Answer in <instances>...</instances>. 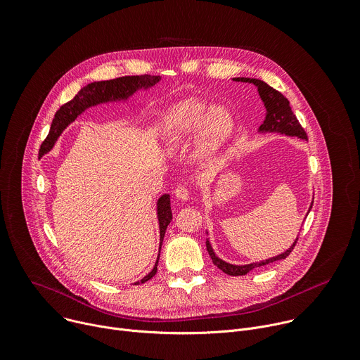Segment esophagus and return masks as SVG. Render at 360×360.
I'll return each instance as SVG.
<instances>
[{"instance_id":"34e87169","label":"esophagus","mask_w":360,"mask_h":360,"mask_svg":"<svg viewBox=\"0 0 360 360\" xmlns=\"http://www.w3.org/2000/svg\"><path fill=\"white\" fill-rule=\"evenodd\" d=\"M174 195L181 200V201H186L190 198V190L186 187V186H177V188L174 190Z\"/></svg>"}]
</instances>
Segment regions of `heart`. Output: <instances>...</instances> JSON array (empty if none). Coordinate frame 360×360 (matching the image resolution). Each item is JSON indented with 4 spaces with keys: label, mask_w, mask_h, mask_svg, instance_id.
I'll use <instances>...</instances> for the list:
<instances>
[{
    "label": "heart",
    "mask_w": 360,
    "mask_h": 360,
    "mask_svg": "<svg viewBox=\"0 0 360 360\" xmlns=\"http://www.w3.org/2000/svg\"><path fill=\"white\" fill-rule=\"evenodd\" d=\"M197 137L195 155L208 160L217 155L233 131V117L224 108H214L205 102L190 99L172 108L162 120V134L172 150L183 149Z\"/></svg>",
    "instance_id": "obj_1"
}]
</instances>
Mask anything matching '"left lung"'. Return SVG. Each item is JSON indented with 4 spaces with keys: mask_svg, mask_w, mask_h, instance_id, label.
Here are the masks:
<instances>
[{
    "mask_svg": "<svg viewBox=\"0 0 360 360\" xmlns=\"http://www.w3.org/2000/svg\"><path fill=\"white\" fill-rule=\"evenodd\" d=\"M234 81L250 82V84H254L258 88V94H259V96H261V99H262V102L265 103V108H266V116H265L264 123L259 126V131H279V133L288 134V136H297V137H301V139H308L304 127L301 126V123L298 122L297 116L291 110L290 101L286 99L281 92H278L274 88H271L269 85H266L264 81H259V79L234 78ZM311 208H312V205H311ZM297 241H298V238L295 240V243L291 245L290 250H286L285 252H282V254H279V255H276L274 258H269V259H265V261H261V262L248 264V265H233V264H229V262L220 259L217 255L214 254L208 240H207L205 245H207V251H208V254L211 257V261H212V264L215 266L220 268L227 275L238 276V275L248 274L250 271H252L257 266H262V265L271 264L274 261L286 258L292 252L294 247L297 245Z\"/></svg>",
    "mask_w": 360,
    "mask_h": 360,
    "instance_id": "1",
    "label": "left lung"
}]
</instances>
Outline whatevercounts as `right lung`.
<instances>
[{"label": "right lung", "instance_id": "right-lung-1", "mask_svg": "<svg viewBox=\"0 0 360 360\" xmlns=\"http://www.w3.org/2000/svg\"><path fill=\"white\" fill-rule=\"evenodd\" d=\"M159 79H160L159 77H153V75H136V77H122L110 81H101V82H94L86 85L78 92V95L74 99L62 105L55 113L49 133L39 148V156L45 155L53 148L56 139L63 131V129L70 122H74L78 117V115H81L86 108L102 103V102H108V101L126 99L136 89L153 86L156 82H159ZM158 215H159V224H160V250H162V241H163L165 233L173 219L169 194H163L159 198ZM158 262H159V257L155 268L140 281L141 283H145L146 281L155 276V274L158 272ZM136 285H139V282H136Z\"/></svg>", "mask_w": 360, "mask_h": 360}]
</instances>
